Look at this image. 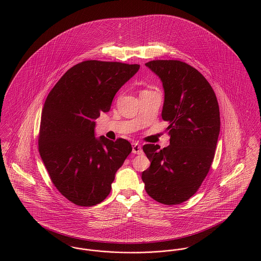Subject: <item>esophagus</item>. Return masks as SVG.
<instances>
[{
    "instance_id": "obj_1",
    "label": "esophagus",
    "mask_w": 261,
    "mask_h": 261,
    "mask_svg": "<svg viewBox=\"0 0 261 261\" xmlns=\"http://www.w3.org/2000/svg\"><path fill=\"white\" fill-rule=\"evenodd\" d=\"M133 152L137 153V154H141L143 152L142 146L140 144H138V143H134L133 144Z\"/></svg>"
}]
</instances>
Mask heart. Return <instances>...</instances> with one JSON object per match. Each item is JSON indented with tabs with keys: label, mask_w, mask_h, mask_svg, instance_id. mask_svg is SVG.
<instances>
[{
	"label": "heart",
	"mask_w": 261,
	"mask_h": 261,
	"mask_svg": "<svg viewBox=\"0 0 261 261\" xmlns=\"http://www.w3.org/2000/svg\"><path fill=\"white\" fill-rule=\"evenodd\" d=\"M145 91H148V90H145Z\"/></svg>",
	"instance_id": "heart-1"
}]
</instances>
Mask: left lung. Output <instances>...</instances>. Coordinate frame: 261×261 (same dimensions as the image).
Returning a JSON list of instances; mask_svg holds the SVG:
<instances>
[{
    "label": "left lung",
    "instance_id": "8db88e82",
    "mask_svg": "<svg viewBox=\"0 0 261 261\" xmlns=\"http://www.w3.org/2000/svg\"><path fill=\"white\" fill-rule=\"evenodd\" d=\"M146 66L163 83L162 118L170 123V146L143 147L150 166L142 179L153 200L177 205L198 191L210 170L220 132L219 106L206 78L185 62L152 60Z\"/></svg>",
    "mask_w": 261,
    "mask_h": 261
}]
</instances>
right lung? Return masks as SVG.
I'll list each match as a JSON object with an SVG mask.
<instances>
[{
	"mask_svg": "<svg viewBox=\"0 0 261 261\" xmlns=\"http://www.w3.org/2000/svg\"><path fill=\"white\" fill-rule=\"evenodd\" d=\"M139 69V64L83 61L67 70L45 100L39 152L54 186L75 205L102 202L133 149L123 139L95 138L94 127L100 112H110L115 93Z\"/></svg>",
	"mask_w": 261,
	"mask_h": 261,
	"instance_id": "1",
	"label": "right lung"
}]
</instances>
